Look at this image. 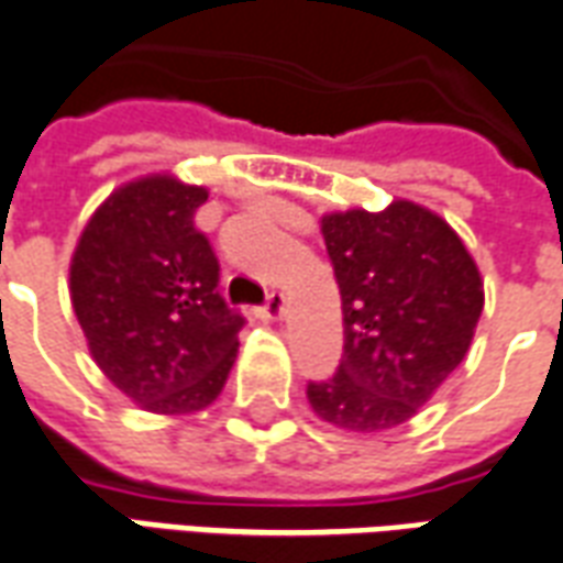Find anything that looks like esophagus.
Listing matches in <instances>:
<instances>
[{
  "mask_svg": "<svg viewBox=\"0 0 563 563\" xmlns=\"http://www.w3.org/2000/svg\"><path fill=\"white\" fill-rule=\"evenodd\" d=\"M283 310H286V295H283V292H271L268 301L262 303L260 313L265 316V319H280Z\"/></svg>",
  "mask_w": 563,
  "mask_h": 563,
  "instance_id": "obj_1",
  "label": "esophagus"
}]
</instances>
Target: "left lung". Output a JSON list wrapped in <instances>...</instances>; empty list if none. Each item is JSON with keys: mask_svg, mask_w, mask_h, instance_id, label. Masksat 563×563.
Masks as SVG:
<instances>
[{"mask_svg": "<svg viewBox=\"0 0 563 563\" xmlns=\"http://www.w3.org/2000/svg\"><path fill=\"white\" fill-rule=\"evenodd\" d=\"M322 235L343 298V357L334 376L307 385V399L340 430H394L468 352L481 271L460 235L409 199L328 214Z\"/></svg>", "mask_w": 563, "mask_h": 563, "instance_id": "8db88e82", "label": "left lung"}]
</instances>
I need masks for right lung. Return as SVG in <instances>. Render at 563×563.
<instances>
[{"instance_id":"1","label":"right lung","mask_w":563,"mask_h":563,"mask_svg":"<svg viewBox=\"0 0 563 563\" xmlns=\"http://www.w3.org/2000/svg\"><path fill=\"white\" fill-rule=\"evenodd\" d=\"M206 187L148 176L119 187L80 235L70 303L103 376L154 415L211 406L239 355L244 316L194 223Z\"/></svg>"}]
</instances>
